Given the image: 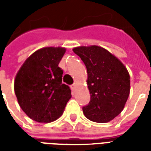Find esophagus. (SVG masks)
Returning a JSON list of instances; mask_svg holds the SVG:
<instances>
[{
	"mask_svg": "<svg viewBox=\"0 0 151 151\" xmlns=\"http://www.w3.org/2000/svg\"><path fill=\"white\" fill-rule=\"evenodd\" d=\"M76 87H77V82H74V83L71 86V88H72V90H75Z\"/></svg>",
	"mask_w": 151,
	"mask_h": 151,
	"instance_id": "obj_1",
	"label": "esophagus"
}]
</instances>
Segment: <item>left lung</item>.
Wrapping results in <instances>:
<instances>
[{
  "label": "left lung",
  "instance_id": "obj_1",
  "mask_svg": "<svg viewBox=\"0 0 151 151\" xmlns=\"http://www.w3.org/2000/svg\"><path fill=\"white\" fill-rule=\"evenodd\" d=\"M87 70L91 101L82 108L85 116L97 123L109 122L122 111L130 92L126 67L108 50L96 45L73 48Z\"/></svg>",
  "mask_w": 151,
  "mask_h": 151
}]
</instances>
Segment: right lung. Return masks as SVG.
Here are the masks:
<instances>
[{
  "label": "right lung",
  "mask_w": 151,
  "mask_h": 151,
  "mask_svg": "<svg viewBox=\"0 0 151 151\" xmlns=\"http://www.w3.org/2000/svg\"><path fill=\"white\" fill-rule=\"evenodd\" d=\"M65 47H46L25 60L16 74L14 92L18 104L31 120L50 123L64 112L71 98L69 86L62 84L60 60Z\"/></svg>",
  "instance_id": "obj_1"
}]
</instances>
